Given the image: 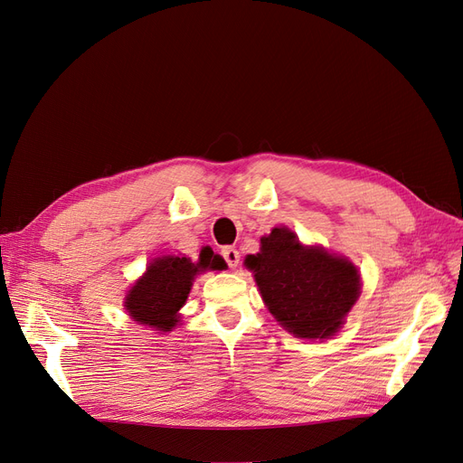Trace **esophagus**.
I'll return each instance as SVG.
<instances>
[{"instance_id": "1", "label": "esophagus", "mask_w": 463, "mask_h": 463, "mask_svg": "<svg viewBox=\"0 0 463 463\" xmlns=\"http://www.w3.org/2000/svg\"><path fill=\"white\" fill-rule=\"evenodd\" d=\"M222 258H225V261H227V265L231 269H236L238 263H241V253H238L234 248H225V250H222Z\"/></svg>"}]
</instances>
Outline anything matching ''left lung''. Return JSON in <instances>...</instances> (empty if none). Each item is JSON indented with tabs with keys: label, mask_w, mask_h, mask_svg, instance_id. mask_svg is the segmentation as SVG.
<instances>
[{
	"label": "left lung",
	"mask_w": 463,
	"mask_h": 463,
	"mask_svg": "<svg viewBox=\"0 0 463 463\" xmlns=\"http://www.w3.org/2000/svg\"><path fill=\"white\" fill-rule=\"evenodd\" d=\"M244 265L270 315L303 339L335 335L361 296V275L349 260L303 246L286 227L263 236L260 253L248 255Z\"/></svg>",
	"instance_id": "obj_1"
}]
</instances>
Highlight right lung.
Listing matches in <instances>:
<instances>
[{
	"label": "right lung",
	"mask_w": 463,
	"mask_h": 463,
	"mask_svg": "<svg viewBox=\"0 0 463 463\" xmlns=\"http://www.w3.org/2000/svg\"><path fill=\"white\" fill-rule=\"evenodd\" d=\"M225 261L212 250H202L196 263L177 255L156 258L145 275L129 289L124 307L137 322L158 332H171L179 322V309L184 305L194 277L203 270L225 269Z\"/></svg>",
	"instance_id": "right-lung-1"
}]
</instances>
